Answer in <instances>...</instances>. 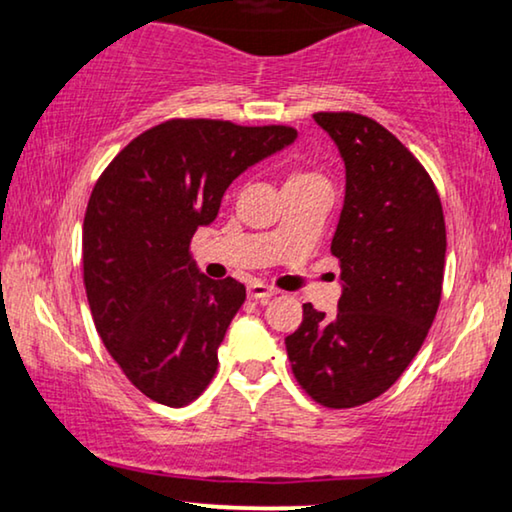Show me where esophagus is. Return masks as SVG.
Wrapping results in <instances>:
<instances>
[{"label": "esophagus", "mask_w": 512, "mask_h": 512, "mask_svg": "<svg viewBox=\"0 0 512 512\" xmlns=\"http://www.w3.org/2000/svg\"><path fill=\"white\" fill-rule=\"evenodd\" d=\"M247 291H249V298L261 300V303H268L272 296H277L275 286H268V284H263V282H251Z\"/></svg>", "instance_id": "esophagus-1"}]
</instances>
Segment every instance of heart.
I'll return each instance as SVG.
<instances>
[{
    "mask_svg": "<svg viewBox=\"0 0 512 512\" xmlns=\"http://www.w3.org/2000/svg\"><path fill=\"white\" fill-rule=\"evenodd\" d=\"M296 177H300V174H296Z\"/></svg>",
    "mask_w": 512,
    "mask_h": 512,
    "instance_id": "1",
    "label": "heart"
}]
</instances>
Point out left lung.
Listing matches in <instances>:
<instances>
[{"label": "left lung", "mask_w": 512, "mask_h": 512, "mask_svg": "<svg viewBox=\"0 0 512 512\" xmlns=\"http://www.w3.org/2000/svg\"><path fill=\"white\" fill-rule=\"evenodd\" d=\"M314 121L345 160V205L331 242L342 296L333 319L305 303L286 352L314 401L356 408L403 375L436 319L443 205L422 163L373 118L321 111Z\"/></svg>", "instance_id": "1"}]
</instances>
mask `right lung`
Instances as JSON below:
<instances>
[{"label":"right lung","mask_w":512,"mask_h":512,"mask_svg":"<svg viewBox=\"0 0 512 512\" xmlns=\"http://www.w3.org/2000/svg\"><path fill=\"white\" fill-rule=\"evenodd\" d=\"M286 125L174 118L111 160L83 219V284L97 333L151 401H195L219 366V345L247 289L209 279L188 247L216 219L226 188L296 142Z\"/></svg>","instance_id":"1"}]
</instances>
